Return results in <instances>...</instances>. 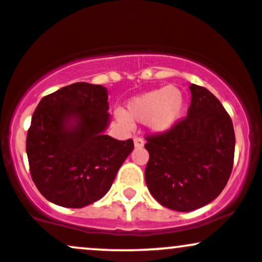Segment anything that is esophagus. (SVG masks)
I'll use <instances>...</instances> for the list:
<instances>
[{
  "instance_id": "obj_1",
  "label": "esophagus",
  "mask_w": 262,
  "mask_h": 262,
  "mask_svg": "<svg viewBox=\"0 0 262 262\" xmlns=\"http://www.w3.org/2000/svg\"><path fill=\"white\" fill-rule=\"evenodd\" d=\"M134 143H135V147H143V145H145V142H143L141 137H135Z\"/></svg>"
}]
</instances>
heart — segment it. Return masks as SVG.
Masks as SVG:
<instances>
[{
	"label": "heart",
	"mask_w": 262,
	"mask_h": 262,
	"mask_svg": "<svg viewBox=\"0 0 262 262\" xmlns=\"http://www.w3.org/2000/svg\"><path fill=\"white\" fill-rule=\"evenodd\" d=\"M184 112V92L177 86L168 85L130 98L125 111L116 110L115 117L125 126H131V120H134L146 122L152 132L165 134L179 125Z\"/></svg>",
	"instance_id": "obj_1"
}]
</instances>
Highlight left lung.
Listing matches in <instances>:
<instances>
[{
  "mask_svg": "<svg viewBox=\"0 0 262 262\" xmlns=\"http://www.w3.org/2000/svg\"><path fill=\"white\" fill-rule=\"evenodd\" d=\"M187 116L165 134L146 137L148 191L162 206L188 212L213 201L231 175L235 154L232 121L205 87L190 85Z\"/></svg>",
  "mask_w": 262,
  "mask_h": 262,
  "instance_id": "left-lung-1",
  "label": "left lung"
}]
</instances>
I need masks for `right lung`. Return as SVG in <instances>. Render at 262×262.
Returning <instances> with one entry per match:
<instances>
[{
  "instance_id": "1",
  "label": "right lung",
  "mask_w": 262,
  "mask_h": 262,
  "mask_svg": "<svg viewBox=\"0 0 262 262\" xmlns=\"http://www.w3.org/2000/svg\"><path fill=\"white\" fill-rule=\"evenodd\" d=\"M107 89L76 82L40 101L27 132L30 172L45 199L80 209L106 195L134 141L105 135Z\"/></svg>"
}]
</instances>
